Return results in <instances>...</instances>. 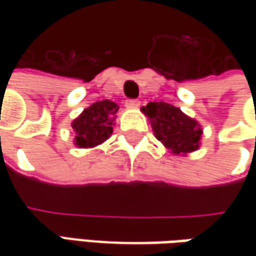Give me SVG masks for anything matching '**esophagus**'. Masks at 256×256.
<instances>
[{
	"label": "esophagus",
	"mask_w": 256,
	"mask_h": 256,
	"mask_svg": "<svg viewBox=\"0 0 256 256\" xmlns=\"http://www.w3.org/2000/svg\"><path fill=\"white\" fill-rule=\"evenodd\" d=\"M141 105V101H138V100H126V102H125V106H128V108H138Z\"/></svg>",
	"instance_id": "obj_1"
}]
</instances>
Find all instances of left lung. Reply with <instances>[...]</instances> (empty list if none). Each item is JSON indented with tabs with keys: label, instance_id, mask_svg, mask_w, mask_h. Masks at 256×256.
Segmentation results:
<instances>
[{
	"label": "left lung",
	"instance_id": "left-lung-1",
	"mask_svg": "<svg viewBox=\"0 0 256 256\" xmlns=\"http://www.w3.org/2000/svg\"><path fill=\"white\" fill-rule=\"evenodd\" d=\"M142 112L150 118L156 140L172 154L186 155L200 148L201 125L185 115L180 108L161 101L142 106Z\"/></svg>",
	"mask_w": 256,
	"mask_h": 256
}]
</instances>
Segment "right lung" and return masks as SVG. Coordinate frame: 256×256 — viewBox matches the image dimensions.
<instances>
[{"label":"right lung","mask_w":256,"mask_h":256,"mask_svg":"<svg viewBox=\"0 0 256 256\" xmlns=\"http://www.w3.org/2000/svg\"><path fill=\"white\" fill-rule=\"evenodd\" d=\"M118 110L120 106L110 100L94 102L85 108L71 125L75 132V145L80 148H94L106 141L112 134Z\"/></svg>","instance_id":"add662e5"}]
</instances>
